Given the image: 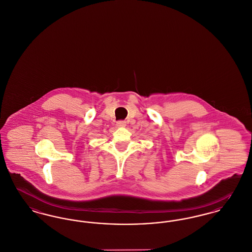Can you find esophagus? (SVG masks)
Returning <instances> with one entry per match:
<instances>
[{"mask_svg":"<svg viewBox=\"0 0 252 252\" xmlns=\"http://www.w3.org/2000/svg\"><path fill=\"white\" fill-rule=\"evenodd\" d=\"M116 126H117L118 127H125V126H126V123L125 121H119V122H117Z\"/></svg>","mask_w":252,"mask_h":252,"instance_id":"obj_1","label":"esophagus"}]
</instances>
